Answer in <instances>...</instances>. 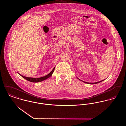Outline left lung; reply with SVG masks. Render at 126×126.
<instances>
[{
	"label": "left lung",
	"instance_id": "left-lung-1",
	"mask_svg": "<svg viewBox=\"0 0 126 126\" xmlns=\"http://www.w3.org/2000/svg\"><path fill=\"white\" fill-rule=\"evenodd\" d=\"M103 80H101V81H100L96 82H94V83H89V82H84V81H83V82H85V83H88V84H96V83H99V82H100L102 81Z\"/></svg>",
	"mask_w": 126,
	"mask_h": 126
}]
</instances>
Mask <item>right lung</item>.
Listing matches in <instances>:
<instances>
[{
  "label": "right lung",
  "mask_w": 126,
  "mask_h": 126,
  "mask_svg": "<svg viewBox=\"0 0 126 126\" xmlns=\"http://www.w3.org/2000/svg\"><path fill=\"white\" fill-rule=\"evenodd\" d=\"M55 67H54V68L52 69V70L48 74H47V75L45 76H44V77H40V78H30V77H25L24 76H22V75L20 74L19 73H18L21 76H22L23 78H24L25 79H26V80L29 81H31V82H41V81H42L44 80H46L47 79L49 78V77H50L53 73L54 72V69H55Z\"/></svg>",
  "instance_id": "add662e5"
}]
</instances>
